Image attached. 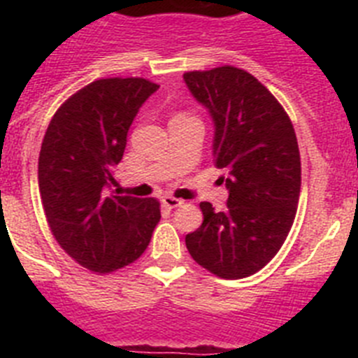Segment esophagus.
Here are the masks:
<instances>
[{
    "label": "esophagus",
    "instance_id": "obj_1",
    "mask_svg": "<svg viewBox=\"0 0 358 358\" xmlns=\"http://www.w3.org/2000/svg\"><path fill=\"white\" fill-rule=\"evenodd\" d=\"M163 204L166 208H179L185 204V201H181V199H176L172 197V195H164L163 197Z\"/></svg>",
    "mask_w": 358,
    "mask_h": 358
}]
</instances>
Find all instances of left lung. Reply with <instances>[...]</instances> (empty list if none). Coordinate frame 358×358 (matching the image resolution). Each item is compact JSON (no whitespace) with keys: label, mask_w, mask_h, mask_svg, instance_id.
I'll return each mask as SVG.
<instances>
[{"label":"left lung","mask_w":358,"mask_h":358,"mask_svg":"<svg viewBox=\"0 0 358 358\" xmlns=\"http://www.w3.org/2000/svg\"><path fill=\"white\" fill-rule=\"evenodd\" d=\"M185 82L213 116V163L229 189L226 211L201 202L204 220L186 235V248L215 276L248 278L276 256L296 218L301 157L294 125L245 69L186 71Z\"/></svg>","instance_id":"1"}]
</instances>
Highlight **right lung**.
I'll list each match as a JSON object with an SVG mask.
<instances>
[{
	"mask_svg": "<svg viewBox=\"0 0 358 358\" xmlns=\"http://www.w3.org/2000/svg\"><path fill=\"white\" fill-rule=\"evenodd\" d=\"M157 87L143 77L98 78L57 109L44 134V215L57 243L91 273H115L138 260L159 222L157 199L109 194L129 127Z\"/></svg>",
	"mask_w": 358,
	"mask_h": 358,
	"instance_id": "obj_1",
	"label": "right lung"
}]
</instances>
